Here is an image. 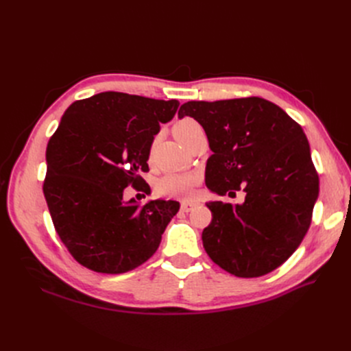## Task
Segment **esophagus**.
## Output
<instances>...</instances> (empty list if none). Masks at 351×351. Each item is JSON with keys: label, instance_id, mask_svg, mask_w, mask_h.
<instances>
[{"label": "esophagus", "instance_id": "obj_1", "mask_svg": "<svg viewBox=\"0 0 351 351\" xmlns=\"http://www.w3.org/2000/svg\"><path fill=\"white\" fill-rule=\"evenodd\" d=\"M195 206H196L195 202H183V204H182V210L189 212V210H192Z\"/></svg>", "mask_w": 351, "mask_h": 351}]
</instances>
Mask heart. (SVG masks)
<instances>
[{
	"mask_svg": "<svg viewBox=\"0 0 351 351\" xmlns=\"http://www.w3.org/2000/svg\"><path fill=\"white\" fill-rule=\"evenodd\" d=\"M200 127L192 119H183L174 125V136L182 142L187 134L192 133L195 129ZM199 174L193 171L186 173H174L164 176L158 183V192L165 196L173 197H190L193 195V189L199 183Z\"/></svg>",
	"mask_w": 351,
	"mask_h": 351,
	"instance_id": "heart-1",
	"label": "heart"
}]
</instances>
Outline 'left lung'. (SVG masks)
I'll list each match as a JSON object with an SVG mask.
<instances>
[{"mask_svg": "<svg viewBox=\"0 0 351 351\" xmlns=\"http://www.w3.org/2000/svg\"><path fill=\"white\" fill-rule=\"evenodd\" d=\"M208 136L205 182L224 196L243 190V204L208 202L204 247L218 267L241 278L277 269L300 246L319 195V178L302 127L258 97L183 104Z\"/></svg>", "mask_w": 351, "mask_h": 351, "instance_id": "8db88e82", "label": "left lung"}]
</instances>
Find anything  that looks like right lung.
Returning <instances> with one entry per match:
<instances>
[{
  "instance_id": "1",
  "label": "right lung",
  "mask_w": 351,
  "mask_h": 351,
  "mask_svg": "<svg viewBox=\"0 0 351 351\" xmlns=\"http://www.w3.org/2000/svg\"><path fill=\"white\" fill-rule=\"evenodd\" d=\"M180 102L102 92L73 102L47 147L44 195L61 241L83 267L123 274L156 252L176 200H124L145 184L154 136ZM151 193L149 186L142 187Z\"/></svg>"
}]
</instances>
